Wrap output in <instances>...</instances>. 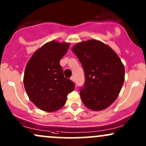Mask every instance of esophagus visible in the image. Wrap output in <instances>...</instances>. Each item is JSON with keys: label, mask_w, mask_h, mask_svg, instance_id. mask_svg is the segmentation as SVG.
<instances>
[{"label": "esophagus", "mask_w": 146, "mask_h": 146, "mask_svg": "<svg viewBox=\"0 0 146 146\" xmlns=\"http://www.w3.org/2000/svg\"><path fill=\"white\" fill-rule=\"evenodd\" d=\"M70 79H71L72 81H74V82H75V78H74V76H72V77L70 78Z\"/></svg>", "instance_id": "obj_1"}]
</instances>
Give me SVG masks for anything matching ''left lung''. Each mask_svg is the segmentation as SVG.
Here are the masks:
<instances>
[{
	"label": "left lung",
	"mask_w": 146,
	"mask_h": 146,
	"mask_svg": "<svg viewBox=\"0 0 146 146\" xmlns=\"http://www.w3.org/2000/svg\"><path fill=\"white\" fill-rule=\"evenodd\" d=\"M84 70L85 83L80 88L83 103L88 109L101 111L116 100L125 81V67L115 51L95 40L73 46Z\"/></svg>",
	"instance_id": "obj_1"
}]
</instances>
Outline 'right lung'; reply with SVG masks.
<instances>
[{"label":"right lung","instance_id":"1","mask_svg":"<svg viewBox=\"0 0 146 146\" xmlns=\"http://www.w3.org/2000/svg\"><path fill=\"white\" fill-rule=\"evenodd\" d=\"M70 44L51 41L34 53L26 67L23 84L31 101L42 111L54 112L66 103L74 83L65 77L60 59Z\"/></svg>","mask_w":146,"mask_h":146}]
</instances>
